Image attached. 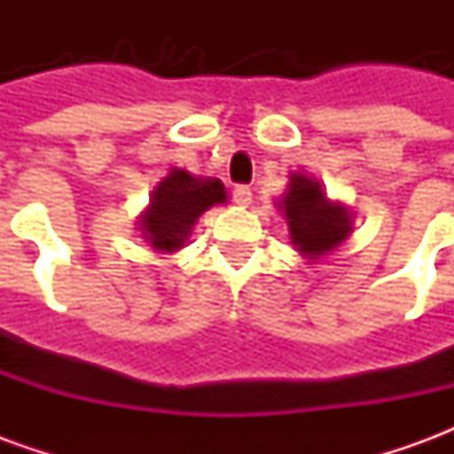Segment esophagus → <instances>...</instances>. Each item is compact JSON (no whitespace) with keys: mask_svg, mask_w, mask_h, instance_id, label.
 <instances>
[{"mask_svg":"<svg viewBox=\"0 0 454 454\" xmlns=\"http://www.w3.org/2000/svg\"><path fill=\"white\" fill-rule=\"evenodd\" d=\"M233 201H236L238 207H247V204L253 201V192H250V187H247V184H238V187H233Z\"/></svg>","mask_w":454,"mask_h":454,"instance_id":"esophagus-1","label":"esophagus"}]
</instances>
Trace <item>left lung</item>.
Here are the masks:
<instances>
[{"label":"left lung","mask_w":454,"mask_h":454,"mask_svg":"<svg viewBox=\"0 0 454 454\" xmlns=\"http://www.w3.org/2000/svg\"><path fill=\"white\" fill-rule=\"evenodd\" d=\"M289 236L309 260L331 253L352 231L348 211L325 199L324 189L304 175H292L285 197Z\"/></svg>","instance_id":"8db88e82"}]
</instances>
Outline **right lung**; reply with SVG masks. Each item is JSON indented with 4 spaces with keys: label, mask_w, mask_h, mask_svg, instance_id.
Listing matches in <instances>:
<instances>
[{
    "label": "right lung",
    "mask_w": 454,
    "mask_h": 454,
    "mask_svg": "<svg viewBox=\"0 0 454 454\" xmlns=\"http://www.w3.org/2000/svg\"><path fill=\"white\" fill-rule=\"evenodd\" d=\"M223 201L226 192L218 179H197L184 169H172L153 192L140 231H145L155 250L172 253L184 246L194 221L207 208Z\"/></svg>",
    "instance_id": "right-lung-1"
}]
</instances>
